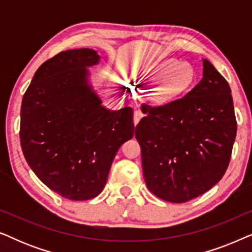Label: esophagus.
Here are the masks:
<instances>
[{"label": "esophagus", "instance_id": "esophagus-1", "mask_svg": "<svg viewBox=\"0 0 252 252\" xmlns=\"http://www.w3.org/2000/svg\"><path fill=\"white\" fill-rule=\"evenodd\" d=\"M143 117V113L140 111V110H136L135 112H134V117H133V120H134V125H137V123L140 122V119Z\"/></svg>", "mask_w": 252, "mask_h": 252}]
</instances>
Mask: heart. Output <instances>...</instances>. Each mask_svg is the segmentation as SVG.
Masks as SVG:
<instances>
[{"instance_id": "heart-1", "label": "heart", "mask_w": 252, "mask_h": 252, "mask_svg": "<svg viewBox=\"0 0 252 252\" xmlns=\"http://www.w3.org/2000/svg\"><path fill=\"white\" fill-rule=\"evenodd\" d=\"M130 79L137 82L142 80L144 85L157 81L149 95L150 101L156 104H167L190 92L196 82V71L188 62L167 58L150 65L144 70V74L140 68L133 70Z\"/></svg>"}]
</instances>
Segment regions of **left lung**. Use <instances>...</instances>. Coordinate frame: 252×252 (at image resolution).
<instances>
[{
	"mask_svg": "<svg viewBox=\"0 0 252 252\" xmlns=\"http://www.w3.org/2000/svg\"><path fill=\"white\" fill-rule=\"evenodd\" d=\"M230 87L208 60L202 80L182 98L151 106L135 127L143 177L155 196L185 203L221 180L236 136Z\"/></svg>",
	"mask_w": 252,
	"mask_h": 252,
	"instance_id": "left-lung-1",
	"label": "left lung"
}]
</instances>
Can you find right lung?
Listing matches in <instances>:
<instances>
[{"label": "right lung", "mask_w": 252, "mask_h": 252, "mask_svg": "<svg viewBox=\"0 0 252 252\" xmlns=\"http://www.w3.org/2000/svg\"><path fill=\"white\" fill-rule=\"evenodd\" d=\"M88 48L62 51L37 68L20 109V144L37 178L71 201L101 194L117 151L134 135L133 109L111 111L88 81L99 62Z\"/></svg>", "instance_id": "obj_1"}]
</instances>
